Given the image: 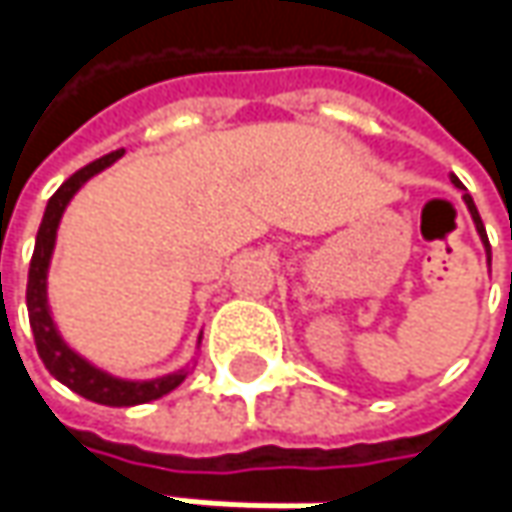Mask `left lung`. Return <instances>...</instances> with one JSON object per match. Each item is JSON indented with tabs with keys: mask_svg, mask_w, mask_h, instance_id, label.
I'll return each mask as SVG.
<instances>
[{
	"mask_svg": "<svg viewBox=\"0 0 512 512\" xmlns=\"http://www.w3.org/2000/svg\"><path fill=\"white\" fill-rule=\"evenodd\" d=\"M450 184L459 186L462 189V181L456 178V175H450ZM462 201H465L467 212H470V218H473V226H476V232H479V238H482V246H485L487 252V263H490V243H487V232H485V223H482V218H479V212H476V203H473V198L470 195H462Z\"/></svg>",
	"mask_w": 512,
	"mask_h": 512,
	"instance_id": "8db88e82",
	"label": "left lung"
}]
</instances>
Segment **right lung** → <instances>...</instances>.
Masks as SVG:
<instances>
[{"mask_svg":"<svg viewBox=\"0 0 512 512\" xmlns=\"http://www.w3.org/2000/svg\"><path fill=\"white\" fill-rule=\"evenodd\" d=\"M124 155V150H115L104 158H98L93 164L81 167L64 181L53 198L45 206V218L36 232V249L30 257V272H27V317H30V328H33V340H36V351L45 362V368L67 385L70 391H76L79 397L98 402V405H110V408H130V405H144L152 399H161L169 391H175L189 374V365L164 374L155 379H124L115 377L110 371L98 368L87 357H81L76 348L62 337V331L53 320L50 311V300H47V274H50V260H53V249H56V235H59V223H62L64 209L70 206L73 195L81 186L87 184L93 175L113 167L115 161ZM201 343V337H198Z\"/></svg>","mask_w":512,"mask_h":512,"instance_id":"obj_1","label":"right lung"}]
</instances>
